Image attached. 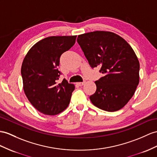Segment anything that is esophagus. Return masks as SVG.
Returning <instances> with one entry per match:
<instances>
[{"label":"esophagus","mask_w":157,"mask_h":157,"mask_svg":"<svg viewBox=\"0 0 157 157\" xmlns=\"http://www.w3.org/2000/svg\"><path fill=\"white\" fill-rule=\"evenodd\" d=\"M85 83V82H77L76 83V85H78V86H82L84 85V84Z\"/></svg>","instance_id":"1"}]
</instances>
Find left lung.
I'll use <instances>...</instances> for the list:
<instances>
[{
  "label": "left lung",
  "mask_w": 157,
  "mask_h": 157,
  "mask_svg": "<svg viewBox=\"0 0 157 157\" xmlns=\"http://www.w3.org/2000/svg\"><path fill=\"white\" fill-rule=\"evenodd\" d=\"M77 42L92 68L99 67L102 76L95 81L92 103L114 112L127 104L139 83L140 64L130 44L118 34L94 31L78 35Z\"/></svg>",
  "instance_id": "obj_1"
}]
</instances>
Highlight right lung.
Segmentation results:
<instances>
[{"instance_id": "1", "label": "right lung", "mask_w": 157, "mask_h": 157, "mask_svg": "<svg viewBox=\"0 0 157 157\" xmlns=\"http://www.w3.org/2000/svg\"><path fill=\"white\" fill-rule=\"evenodd\" d=\"M76 36H52L38 42L25 56L21 67L23 89L36 110L47 115L63 112L69 104L73 84L57 83L60 57L75 43Z\"/></svg>"}]
</instances>
